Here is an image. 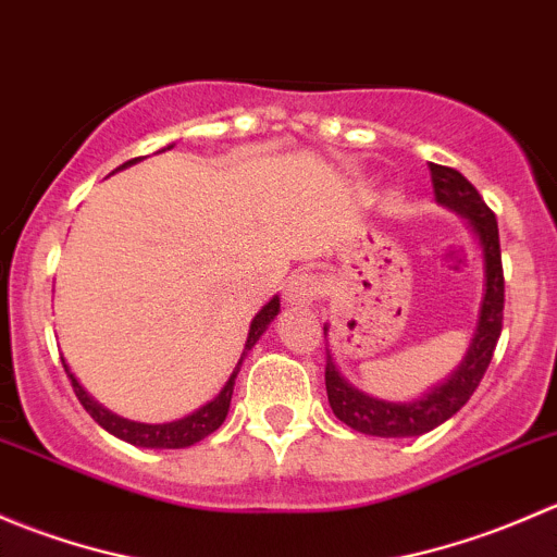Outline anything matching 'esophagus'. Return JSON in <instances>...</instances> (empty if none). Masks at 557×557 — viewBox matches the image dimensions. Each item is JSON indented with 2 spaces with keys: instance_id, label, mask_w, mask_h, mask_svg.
Here are the masks:
<instances>
[{
  "instance_id": "esophagus-1",
  "label": "esophagus",
  "mask_w": 557,
  "mask_h": 557,
  "mask_svg": "<svg viewBox=\"0 0 557 557\" xmlns=\"http://www.w3.org/2000/svg\"><path fill=\"white\" fill-rule=\"evenodd\" d=\"M323 294V277L314 272H296L285 285V301L288 305H312Z\"/></svg>"
}]
</instances>
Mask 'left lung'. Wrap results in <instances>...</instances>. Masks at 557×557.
Returning a JSON list of instances; mask_svg holds the SVG:
<instances>
[{"label": "left lung", "mask_w": 557, "mask_h": 557, "mask_svg": "<svg viewBox=\"0 0 557 557\" xmlns=\"http://www.w3.org/2000/svg\"><path fill=\"white\" fill-rule=\"evenodd\" d=\"M431 183H434L436 199L460 212L480 239L482 256H485V299H482L480 325H476L469 352L455 369L453 377L425 393L423 398H414L407 404L380 401V398H372L347 385L336 363L325 352V393H329L331 409L342 423L369 436H420L450 420L469 401L480 380L485 377L496 342L502 336L504 267L496 215L485 205L480 190L453 166L431 164Z\"/></svg>", "instance_id": "left-lung-1"}]
</instances>
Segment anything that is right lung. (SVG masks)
Returning a JSON list of instances; mask_svg holds the SVG:
<instances>
[{"mask_svg":"<svg viewBox=\"0 0 557 557\" xmlns=\"http://www.w3.org/2000/svg\"><path fill=\"white\" fill-rule=\"evenodd\" d=\"M137 159L126 161L123 166L134 164ZM123 166H117V170H123ZM280 312V299L274 296L272 301H269L267 307H263L261 312L252 318L250 323V334H247V342H245V352L243 358L247 356V350H250L252 345L258 342V336L267 331V325L272 323L274 314ZM243 358H239L237 369H234V374L228 377V383L223 385V391L218 393L215 398H212L210 404H205L201 409H196L194 414H188V418L183 420H174V423H161V425H148V423H132V420H123L117 418V414L107 412L104 407H99L97 401H94L91 396H88L86 391H83L81 383H77L75 377H72V372L66 369L64 363V372L66 377L72 380V391H75L77 401L83 404V409H86L88 414H91L94 420H97L99 425H102L104 431H110V434H115L117 440L128 442V445H137V447H156V450H180V447H190L196 445V442H201L205 436H210L212 431H218L223 425V420H226L228 414V404H232V393H234V380H237V372L239 367H243Z\"/></svg>","mask_w":557,"mask_h":557,"instance_id":"obj_1","label":"right lung"}]
</instances>
